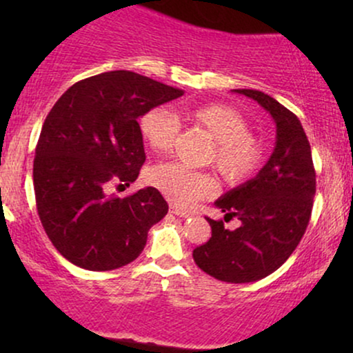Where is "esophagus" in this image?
Instances as JSON below:
<instances>
[{
    "mask_svg": "<svg viewBox=\"0 0 353 353\" xmlns=\"http://www.w3.org/2000/svg\"><path fill=\"white\" fill-rule=\"evenodd\" d=\"M169 210H171L174 216H177V217H189V216H190L189 210H184V209H181V208H176V205H171V208H169Z\"/></svg>",
    "mask_w": 353,
    "mask_h": 353,
    "instance_id": "34e87169",
    "label": "esophagus"
}]
</instances>
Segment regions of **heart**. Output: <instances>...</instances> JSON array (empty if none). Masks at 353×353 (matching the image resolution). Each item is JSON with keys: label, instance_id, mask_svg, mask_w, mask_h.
Returning <instances> with one entry per match:
<instances>
[{"label": "heart", "instance_id": "b5f03b06", "mask_svg": "<svg viewBox=\"0 0 353 353\" xmlns=\"http://www.w3.org/2000/svg\"><path fill=\"white\" fill-rule=\"evenodd\" d=\"M188 119L199 125L212 139L208 161L230 185L244 184L261 171L265 159V145L250 134V125L237 109L228 104H205L188 112ZM139 132L152 151L172 148L179 132V123L168 109L154 108L139 119ZM149 185L159 190L174 204L189 205L208 199L217 190L212 174L192 171L179 163H161L145 174Z\"/></svg>", "mask_w": 353, "mask_h": 353}]
</instances>
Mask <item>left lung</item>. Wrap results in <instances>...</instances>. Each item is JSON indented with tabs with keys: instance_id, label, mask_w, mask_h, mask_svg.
Masks as SVG:
<instances>
[{
	"instance_id": "1",
	"label": "left lung",
	"mask_w": 353,
	"mask_h": 353,
	"mask_svg": "<svg viewBox=\"0 0 353 353\" xmlns=\"http://www.w3.org/2000/svg\"><path fill=\"white\" fill-rule=\"evenodd\" d=\"M257 101L277 125L275 149L254 179L216 201L239 228L229 231L223 221L208 217L212 236L196 247L194 262L205 274L230 283H247L277 270L305 234L315 196L312 151L299 117L269 94L255 89H234Z\"/></svg>"
}]
</instances>
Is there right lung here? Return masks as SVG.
Here are the masks:
<instances>
[{
  "mask_svg": "<svg viewBox=\"0 0 353 353\" xmlns=\"http://www.w3.org/2000/svg\"><path fill=\"white\" fill-rule=\"evenodd\" d=\"M184 91L132 71L91 76L68 89L44 119L36 144V208L52 245L86 270L119 269L143 252L148 232L168 214L154 188L121 197L145 154L139 119Z\"/></svg>",
  "mask_w": 353,
  "mask_h": 353,
  "instance_id": "1",
  "label": "right lung"
}]
</instances>
